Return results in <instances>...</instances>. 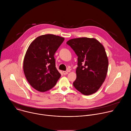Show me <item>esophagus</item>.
<instances>
[{
	"mask_svg": "<svg viewBox=\"0 0 131 131\" xmlns=\"http://www.w3.org/2000/svg\"><path fill=\"white\" fill-rule=\"evenodd\" d=\"M63 73L64 75H67L69 73V72L68 71H63Z\"/></svg>",
	"mask_w": 131,
	"mask_h": 131,
	"instance_id": "34e87169",
	"label": "esophagus"
}]
</instances>
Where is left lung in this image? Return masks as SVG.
I'll list each match as a JSON object with an SVG mask.
<instances>
[{
  "label": "left lung",
  "instance_id": "left-lung-1",
  "mask_svg": "<svg viewBox=\"0 0 131 131\" xmlns=\"http://www.w3.org/2000/svg\"><path fill=\"white\" fill-rule=\"evenodd\" d=\"M67 43L78 56L74 87L85 95L94 93L107 75L108 60L105 48L95 38H75Z\"/></svg>",
  "mask_w": 131,
  "mask_h": 131
}]
</instances>
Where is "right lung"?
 <instances>
[{"label": "right lung", "instance_id": "obj_1", "mask_svg": "<svg viewBox=\"0 0 131 131\" xmlns=\"http://www.w3.org/2000/svg\"><path fill=\"white\" fill-rule=\"evenodd\" d=\"M64 38L52 34L40 36L29 46L24 57L23 70L28 82L36 90L53 88L61 76L54 55Z\"/></svg>", "mask_w": 131, "mask_h": 131}]
</instances>
